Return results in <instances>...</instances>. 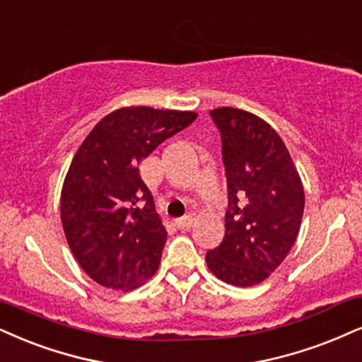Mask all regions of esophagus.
Segmentation results:
<instances>
[{"instance_id": "34e87169", "label": "esophagus", "mask_w": 362, "mask_h": 362, "mask_svg": "<svg viewBox=\"0 0 362 362\" xmlns=\"http://www.w3.org/2000/svg\"><path fill=\"white\" fill-rule=\"evenodd\" d=\"M174 225L177 226V228L186 231L189 230L191 226H193V216H182V218H177L176 221H174Z\"/></svg>"}]
</instances>
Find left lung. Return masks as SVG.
I'll use <instances>...</instances> for the list:
<instances>
[{"label": "left lung", "instance_id": "1", "mask_svg": "<svg viewBox=\"0 0 362 362\" xmlns=\"http://www.w3.org/2000/svg\"><path fill=\"white\" fill-rule=\"evenodd\" d=\"M209 115L221 137L228 209L225 238L206 253L208 269L223 282L252 287L296 243L304 188L284 141L265 120L233 107Z\"/></svg>", "mask_w": 362, "mask_h": 362}]
</instances>
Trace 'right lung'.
Masks as SVG:
<instances>
[{"label":"right lung","instance_id":"1","mask_svg":"<svg viewBox=\"0 0 362 362\" xmlns=\"http://www.w3.org/2000/svg\"><path fill=\"white\" fill-rule=\"evenodd\" d=\"M198 114L124 107L105 115L74 156L60 211L66 242L97 284L132 290L158 270L168 233L139 163Z\"/></svg>","mask_w":362,"mask_h":362}]
</instances>
